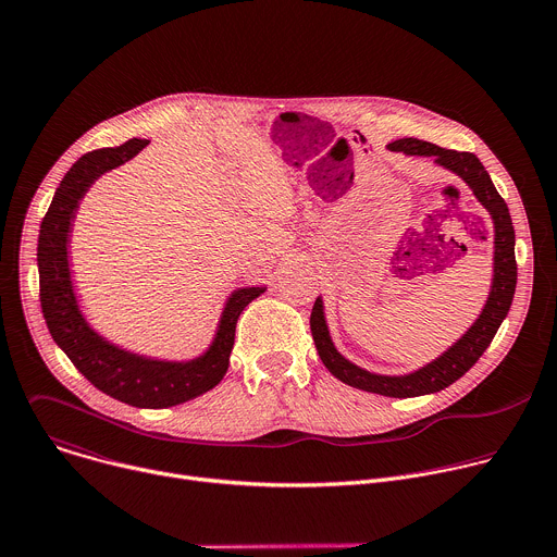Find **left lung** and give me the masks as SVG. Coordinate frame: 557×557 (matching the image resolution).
Instances as JSON below:
<instances>
[{"instance_id": "left-lung-1", "label": "left lung", "mask_w": 557, "mask_h": 557, "mask_svg": "<svg viewBox=\"0 0 557 557\" xmlns=\"http://www.w3.org/2000/svg\"><path fill=\"white\" fill-rule=\"evenodd\" d=\"M389 149L404 151L408 156H432L434 163L454 172L458 178H462L479 202L490 211L494 220V277H492V290L487 297V304L483 306L479 320L471 324V329L451 344L441 357L425 363L423 368L410 372V374H376L368 372L352 361H348L333 344L331 331L326 324L324 314V301L322 297L314 299L312 312H310V333L314 339V348L320 352V359L324 366L335 374L339 381L383 394L394 396V399H408V396H421V394H434L458 381L475 361L483 357L487 346L492 344L494 335L498 333L503 320L507 317L513 293H516V280H518V264H516V233L513 222L507 209V202L496 191L487 170L471 151H454L445 149L419 138H401L387 145Z\"/></svg>"}]
</instances>
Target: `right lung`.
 <instances>
[{"instance_id": "right-lung-1", "label": "right lung", "mask_w": 557, "mask_h": 557, "mask_svg": "<svg viewBox=\"0 0 557 557\" xmlns=\"http://www.w3.org/2000/svg\"><path fill=\"white\" fill-rule=\"evenodd\" d=\"M149 140L132 138L119 147L88 151L70 168L44 215L37 245L39 299L44 320L57 346L74 368L112 399L134 408H172L215 387L228 368L240 312L264 293V286H245L228 295L211 346L189 361H165L129 352L103 339L78 308L67 245L78 202L106 172L127 163Z\"/></svg>"}]
</instances>
